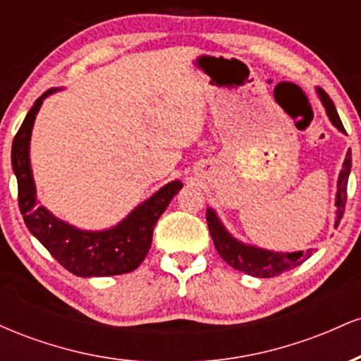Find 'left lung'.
Here are the masks:
<instances>
[{
    "label": "left lung",
    "mask_w": 361,
    "mask_h": 361,
    "mask_svg": "<svg viewBox=\"0 0 361 361\" xmlns=\"http://www.w3.org/2000/svg\"><path fill=\"white\" fill-rule=\"evenodd\" d=\"M319 98H321L322 105L327 111V117H329L333 126L338 130L346 132L343 127L341 118H339L336 106H334L333 100L329 98V94L324 90L317 88ZM351 171V151L346 152L345 163H343V169L339 173L338 178V193H336V222L334 226L338 227L339 221L343 219L345 214V205H346V188H348V176ZM207 224H209V233L214 239V246L217 250L221 258L226 261L227 264L239 270L246 275L258 276V279H271V276H279L281 273L292 270V268L299 267L304 263L305 259L310 258L314 250L307 251H295V252H275L263 250V247L250 246V244H243L241 241L233 238L226 231V227L222 226V222L219 221L217 214L212 209L207 210Z\"/></svg>",
    "instance_id": "obj_1"
}]
</instances>
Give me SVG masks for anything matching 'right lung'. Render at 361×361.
Wrapping results in <instances>:
<instances>
[{"label":"right lung","instance_id":"obj_1","mask_svg":"<svg viewBox=\"0 0 361 361\" xmlns=\"http://www.w3.org/2000/svg\"><path fill=\"white\" fill-rule=\"evenodd\" d=\"M39 97L16 132L11 146V166L18 181V207L25 226L68 271L76 276H111L128 273L147 256L157 219L183 183L171 181L135 207L118 226L106 231H81L39 205L30 168V135L44 98Z\"/></svg>","mask_w":361,"mask_h":361}]
</instances>
